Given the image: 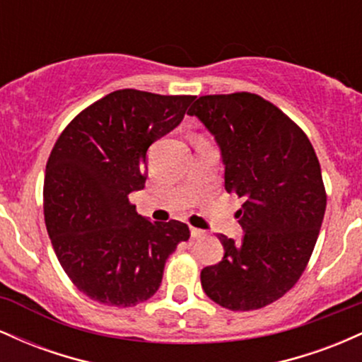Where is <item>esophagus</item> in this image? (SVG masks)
<instances>
[{
    "label": "esophagus",
    "mask_w": 362,
    "mask_h": 362,
    "mask_svg": "<svg viewBox=\"0 0 362 362\" xmlns=\"http://www.w3.org/2000/svg\"><path fill=\"white\" fill-rule=\"evenodd\" d=\"M190 235H192V238L199 240V238H204V236H206V231L199 230V228H190Z\"/></svg>",
    "instance_id": "1"
}]
</instances>
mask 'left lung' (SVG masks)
Returning <instances> with one entry per match:
<instances>
[{
	"label": "left lung",
	"mask_w": 362,
	"mask_h": 362,
	"mask_svg": "<svg viewBox=\"0 0 362 362\" xmlns=\"http://www.w3.org/2000/svg\"><path fill=\"white\" fill-rule=\"evenodd\" d=\"M221 148L224 189L243 199L242 243L219 235L224 257L201 284L223 308L271 305L308 265L327 207L320 161L303 129L260 95H204L189 109Z\"/></svg>",
	"instance_id": "1"
}]
</instances>
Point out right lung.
Masks as SVG:
<instances>
[{
	"label": "right lung",
	"instance_id": "add662e5",
	"mask_svg": "<svg viewBox=\"0 0 362 362\" xmlns=\"http://www.w3.org/2000/svg\"><path fill=\"white\" fill-rule=\"evenodd\" d=\"M194 95L124 88L81 110L54 144L44 178V218L61 267L91 300L129 308L149 300L165 262L190 238L185 223L136 213L148 148L175 129Z\"/></svg>",
	"mask_w": 362,
	"mask_h": 362
}]
</instances>
